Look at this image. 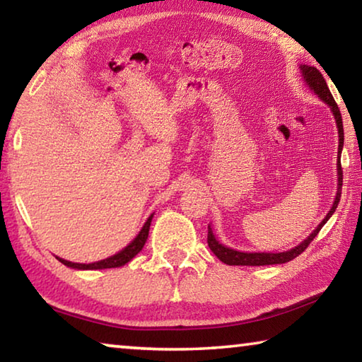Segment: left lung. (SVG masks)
I'll return each mask as SVG.
<instances>
[{
  "label": "left lung",
  "mask_w": 362,
  "mask_h": 362,
  "mask_svg": "<svg viewBox=\"0 0 362 362\" xmlns=\"http://www.w3.org/2000/svg\"><path fill=\"white\" fill-rule=\"evenodd\" d=\"M300 70H302V76L305 79V83L308 84V88L313 90V93L320 97L322 102H326L327 105L332 110V115L337 122V129H339V153H337V175H339V183H337V196L332 207L327 212V216L324 217L322 222L316 226V230L311 233V235L303 240L291 250H286V252H240V250H235L231 247H226L223 244H220L216 236H214L212 228L207 226V244L214 254L217 255L218 260H222L226 265H241V267H262V265H278V263H286L291 262L292 259H296L303 250L310 246V243L315 240V236L320 233V230L324 226V223L327 222L330 216L335 212L337 206H339L340 201V194H341V182H343V170H341V164H340V156H341V148H343V124H341V115L340 110L337 107V103L334 100L332 94L326 84V79L321 75V71L315 69V66L310 65H300Z\"/></svg>",
  "instance_id": "1"
}]
</instances>
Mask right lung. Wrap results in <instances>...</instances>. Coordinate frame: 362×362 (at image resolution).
I'll return each instance as SVG.
<instances>
[{"instance_id": "add662e5", "label": "right lung", "mask_w": 362, "mask_h": 362, "mask_svg": "<svg viewBox=\"0 0 362 362\" xmlns=\"http://www.w3.org/2000/svg\"><path fill=\"white\" fill-rule=\"evenodd\" d=\"M151 218H153V214L148 217V220H146L145 225L142 226V230L139 231V235L134 238V241L129 243V246H126L124 249L119 250L118 254L108 257V259H103L100 262H94V263H75V262L59 259V257L57 259H59V262H62L64 265L70 267V268H76V269H103V268H118V267L126 265V263L131 262L145 246L146 238H148Z\"/></svg>"}]
</instances>
